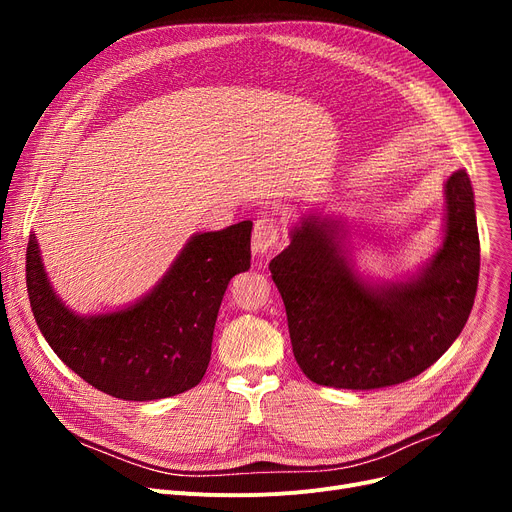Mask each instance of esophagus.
Returning a JSON list of instances; mask_svg holds the SVG:
<instances>
[{"instance_id": "obj_1", "label": "esophagus", "mask_w": 512, "mask_h": 512, "mask_svg": "<svg viewBox=\"0 0 512 512\" xmlns=\"http://www.w3.org/2000/svg\"><path fill=\"white\" fill-rule=\"evenodd\" d=\"M282 236V224L274 215H261V218L255 222L253 230V251L255 253H267L278 245V240Z\"/></svg>"}]
</instances>
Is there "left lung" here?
<instances>
[{"label": "left lung", "instance_id": "8db88e82", "mask_svg": "<svg viewBox=\"0 0 512 512\" xmlns=\"http://www.w3.org/2000/svg\"><path fill=\"white\" fill-rule=\"evenodd\" d=\"M446 203L442 249L417 280L390 290H371L353 274L332 222H305L272 259L292 353L311 382L344 390L402 384L434 365L463 332L479 280L465 170L448 178Z\"/></svg>", "mask_w": 512, "mask_h": 512}]
</instances>
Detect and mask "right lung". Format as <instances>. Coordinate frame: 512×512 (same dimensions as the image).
<instances>
[{"instance_id": "add662e5", "label": "right lung", "mask_w": 512, "mask_h": 512, "mask_svg": "<svg viewBox=\"0 0 512 512\" xmlns=\"http://www.w3.org/2000/svg\"><path fill=\"white\" fill-rule=\"evenodd\" d=\"M253 222L193 236L151 294L124 311L78 317L53 294L37 238L26 247V290L49 346L93 388L157 400L195 388L207 371L228 282L251 267Z\"/></svg>"}]
</instances>
